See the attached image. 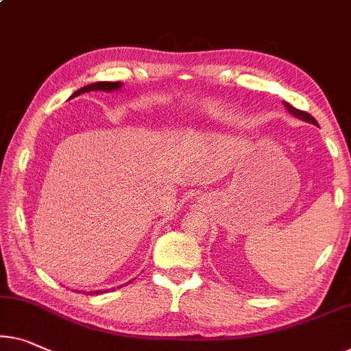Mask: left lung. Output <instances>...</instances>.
Segmentation results:
<instances>
[{
    "mask_svg": "<svg viewBox=\"0 0 351 351\" xmlns=\"http://www.w3.org/2000/svg\"><path fill=\"white\" fill-rule=\"evenodd\" d=\"M284 106H285V108H287V110H289L290 114H293V117H295V118H298V119H302V121H306V123H311V124H315V125H318V123L315 121V118L311 117L309 113H306V112H302V110H298V108H295L293 106H290L289 102H284Z\"/></svg>",
    "mask_w": 351,
    "mask_h": 351,
    "instance_id": "8db88e82",
    "label": "left lung"
}]
</instances>
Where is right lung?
Segmentation results:
<instances>
[{
  "label": "right lung",
  "mask_w": 351,
  "mask_h": 351,
  "mask_svg": "<svg viewBox=\"0 0 351 351\" xmlns=\"http://www.w3.org/2000/svg\"><path fill=\"white\" fill-rule=\"evenodd\" d=\"M121 86H123L121 82H94V83H90V85L80 88V90H77L69 99L77 97L83 93H90V91H107V93L117 91ZM128 284H129V282H128ZM118 289H119V287H118ZM112 290H114V289H112ZM104 291H107V290H96V291H88V293H90V295H94V293H104Z\"/></svg>",
  "instance_id": "1"
}]
</instances>
